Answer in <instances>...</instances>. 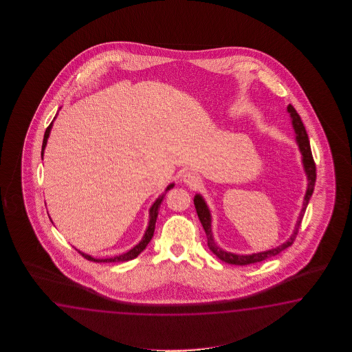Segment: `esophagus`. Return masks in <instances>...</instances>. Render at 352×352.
Segmentation results:
<instances>
[{"label":"esophagus","instance_id":"obj_1","mask_svg":"<svg viewBox=\"0 0 352 352\" xmlns=\"http://www.w3.org/2000/svg\"><path fill=\"white\" fill-rule=\"evenodd\" d=\"M182 181L188 186L192 187V188H196V187L200 185V177L196 173H191V171L182 175Z\"/></svg>","mask_w":352,"mask_h":352}]
</instances>
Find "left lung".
Segmentation results:
<instances>
[{
  "label": "left lung",
  "instance_id": "1",
  "mask_svg": "<svg viewBox=\"0 0 352 352\" xmlns=\"http://www.w3.org/2000/svg\"><path fill=\"white\" fill-rule=\"evenodd\" d=\"M287 112L289 113L291 117V122H292V127L294 129V135H296V142L298 144L299 152L302 156V165H303V170L307 176V188L306 194H305V199H303V206L299 212L297 223L294 225L292 234L288 239L285 240L283 244L278 245L276 248H272L270 250H264V252H258V253H252V254H235L232 252H226L223 248L219 247L215 240H214V235H212V228H211V212H210L209 206L205 201V199L202 197L201 195L196 194L194 197L195 209L197 212V217L201 221L202 228L206 232L208 236V245H209L210 250L217 255L220 261L229 264H235V265H247V264H253V263L262 262L267 258H270L273 255H277L283 252L285 249L291 247L293 241L296 239L297 234H298L299 226L302 223L303 215L306 212L307 205L309 202L311 196L314 194V184H316V165H314V157H312V151H311V144H309V140L307 135L306 128L303 126L300 117L298 113L296 112V109L293 108L292 105L289 104L287 107Z\"/></svg>",
  "mask_w": 352,
  "mask_h": 352
}]
</instances>
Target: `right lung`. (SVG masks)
<instances>
[{
    "label": "right lung",
    "mask_w": 352,
    "mask_h": 352,
    "mask_svg": "<svg viewBox=\"0 0 352 352\" xmlns=\"http://www.w3.org/2000/svg\"><path fill=\"white\" fill-rule=\"evenodd\" d=\"M55 118H56V116L54 117V120H55ZM54 120L50 123V126L46 128L45 135H44V141H43V148H41V158H44V151H45L47 138H49L50 132H52V128H53ZM173 186H175V184H173H173H170L168 186L166 187L165 192H162V194L160 195L157 199H156V201L152 204V206L150 208V220H148V226H147L146 232L143 234L142 240H141L137 245L132 248V249H129V250L126 252V253L116 255V256H113V258H105V259L102 258V259H97V258H94V256H91V255L82 253V252L78 250V249H76V250H78V252H79V253H80L85 259H88V261H91V262L96 263L127 262V261H132V259H135V258L138 256L140 253H142L143 250L146 249V247L148 245V243H150L151 239H152L153 232H155V226H156V220H157L160 205H161V202L164 200L166 192H167L168 190H171ZM50 220H52V219H50Z\"/></svg>",
    "instance_id": "right-lung-1"
}]
</instances>
